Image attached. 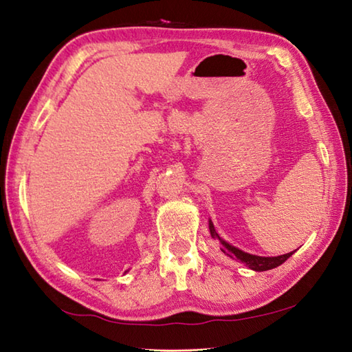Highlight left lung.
I'll list each match as a JSON object with an SVG mask.
<instances>
[{
  "label": "left lung",
  "instance_id": "1",
  "mask_svg": "<svg viewBox=\"0 0 352 352\" xmlns=\"http://www.w3.org/2000/svg\"><path fill=\"white\" fill-rule=\"evenodd\" d=\"M209 231H210V235H212V239H217L221 243V251L229 255V257H232V258L235 257L237 260H240L241 263H245L246 266H249V270L257 271V272L274 270V267H277L282 263H285V261L294 254V251H292V252H287V254H283V255H277V257H260V255H252L249 252L241 251V249L235 248L232 245H229L228 241L223 240L220 235L217 234L215 228H214V223L210 220H209Z\"/></svg>",
  "mask_w": 352,
  "mask_h": 352
}]
</instances>
